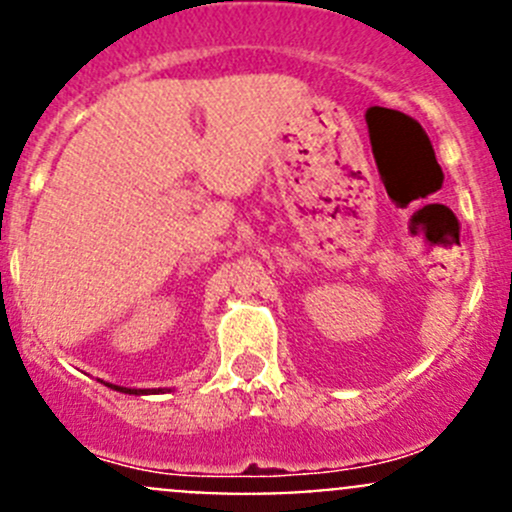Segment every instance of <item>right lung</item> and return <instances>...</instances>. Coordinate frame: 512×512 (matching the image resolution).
Here are the masks:
<instances>
[{
	"label": "right lung",
	"mask_w": 512,
	"mask_h": 512,
	"mask_svg": "<svg viewBox=\"0 0 512 512\" xmlns=\"http://www.w3.org/2000/svg\"><path fill=\"white\" fill-rule=\"evenodd\" d=\"M106 386H111V389H116V391H123V394H158L156 389H126V386H116V384H106Z\"/></svg>",
	"instance_id": "1"
}]
</instances>
